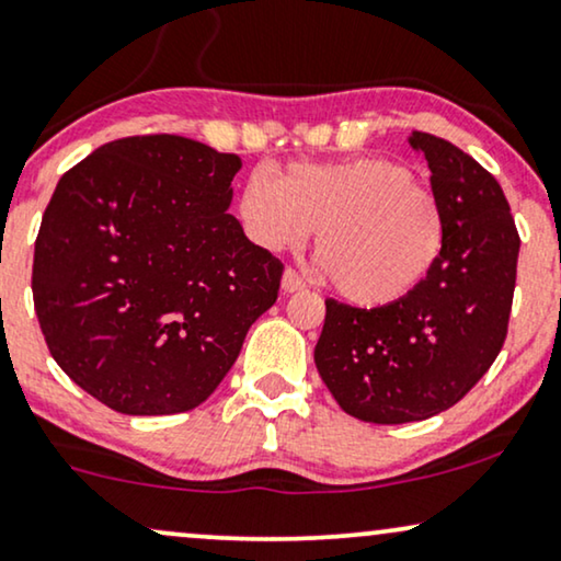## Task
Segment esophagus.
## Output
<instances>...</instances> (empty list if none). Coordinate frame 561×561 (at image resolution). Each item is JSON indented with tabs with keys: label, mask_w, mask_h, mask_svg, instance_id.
<instances>
[{
	"label": "esophagus",
	"mask_w": 561,
	"mask_h": 561,
	"mask_svg": "<svg viewBox=\"0 0 561 561\" xmlns=\"http://www.w3.org/2000/svg\"><path fill=\"white\" fill-rule=\"evenodd\" d=\"M282 289H285L287 295L300 293V289H305V282L300 279V274H297L295 268H287V272L282 274Z\"/></svg>",
	"instance_id": "esophagus-1"
}]
</instances>
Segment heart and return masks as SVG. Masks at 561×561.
Here are the masks:
<instances>
[{
    "instance_id": "1",
    "label": "heart",
    "mask_w": 561,
    "mask_h": 561,
    "mask_svg": "<svg viewBox=\"0 0 561 561\" xmlns=\"http://www.w3.org/2000/svg\"><path fill=\"white\" fill-rule=\"evenodd\" d=\"M240 228L264 251L297 248L316 232V256L339 295L380 308L409 297L445 248L439 198L388 158L293 162L253 170L238 194Z\"/></svg>"
}]
</instances>
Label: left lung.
<instances>
[{"label": "left lung", "instance_id": "8db88e82", "mask_svg": "<svg viewBox=\"0 0 561 561\" xmlns=\"http://www.w3.org/2000/svg\"><path fill=\"white\" fill-rule=\"evenodd\" d=\"M445 211L432 274L399 302L352 308L325 300L316 367L346 414L373 424L422 422L458 403L505 344L517 238L500 183L450 141L414 131Z\"/></svg>", "mask_w": 561, "mask_h": 561}]
</instances>
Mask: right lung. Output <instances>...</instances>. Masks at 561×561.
<instances>
[{
  "label": "right lung",
  "instance_id": "right-lung-1",
  "mask_svg": "<svg viewBox=\"0 0 561 561\" xmlns=\"http://www.w3.org/2000/svg\"><path fill=\"white\" fill-rule=\"evenodd\" d=\"M238 154L150 134L61 175L41 219L33 302L56 365L131 416L215 393L276 302L282 261L230 215Z\"/></svg>",
  "mask_w": 561,
  "mask_h": 561
}]
</instances>
